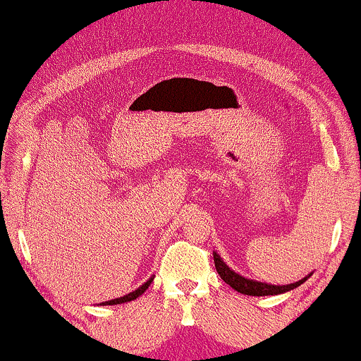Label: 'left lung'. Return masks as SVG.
<instances>
[{"label":"left lung","mask_w":361,"mask_h":361,"mask_svg":"<svg viewBox=\"0 0 361 361\" xmlns=\"http://www.w3.org/2000/svg\"><path fill=\"white\" fill-rule=\"evenodd\" d=\"M214 263L215 268H217V273L221 275V279L226 281L227 285H231L234 290H238L239 293H244V295H252V297H264V295H279V293H285L290 292V290L300 287L305 280L309 279L312 273H309L307 276L295 281V283H288V285H271L267 283V281H258V280H251L246 279V276L239 275L238 271H234L233 268H229L226 264L221 256L217 255V251H214Z\"/></svg>","instance_id":"8db88e82"}]
</instances>
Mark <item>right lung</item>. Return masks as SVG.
Masks as SVG:
<instances>
[{
  "mask_svg": "<svg viewBox=\"0 0 361 361\" xmlns=\"http://www.w3.org/2000/svg\"><path fill=\"white\" fill-rule=\"evenodd\" d=\"M152 280H154V276H151V279H149L147 281H144V283L140 285L139 288H135L134 292L126 293V295H123V297H118V299H111V300H109V302H102L100 305H117V304H123V302L135 300V299H137L139 295H142V293L146 292V290L149 288V285H151V281H152Z\"/></svg>",
  "mask_w": 361,
  "mask_h": 361,
  "instance_id": "obj_1",
  "label": "right lung"
}]
</instances>
